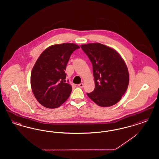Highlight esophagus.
I'll use <instances>...</instances> for the list:
<instances>
[{
	"label": "esophagus",
	"mask_w": 159,
	"mask_h": 159,
	"mask_svg": "<svg viewBox=\"0 0 159 159\" xmlns=\"http://www.w3.org/2000/svg\"><path fill=\"white\" fill-rule=\"evenodd\" d=\"M78 86H79V88H83V87H84V84H83V83H80V84L78 85Z\"/></svg>",
	"instance_id": "esophagus-1"
}]
</instances>
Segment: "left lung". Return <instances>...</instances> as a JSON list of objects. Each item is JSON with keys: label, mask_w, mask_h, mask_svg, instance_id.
<instances>
[{"label": "left lung", "mask_w": 159, "mask_h": 159, "mask_svg": "<svg viewBox=\"0 0 159 159\" xmlns=\"http://www.w3.org/2000/svg\"><path fill=\"white\" fill-rule=\"evenodd\" d=\"M91 61L95 89L87 95L99 106L107 107L117 103L128 87L127 66L120 55L107 46L93 43L81 45Z\"/></svg>", "instance_id": "left-lung-1"}]
</instances>
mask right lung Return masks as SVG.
Wrapping results in <instances>:
<instances>
[{
    "label": "right lung",
    "instance_id": "obj_1",
    "mask_svg": "<svg viewBox=\"0 0 159 159\" xmlns=\"http://www.w3.org/2000/svg\"><path fill=\"white\" fill-rule=\"evenodd\" d=\"M79 48L74 43L55 45L46 49L39 57L31 73V86L41 105L55 108L70 97L72 87L66 82L65 71L71 55Z\"/></svg>",
    "mask_w": 159,
    "mask_h": 159
}]
</instances>
